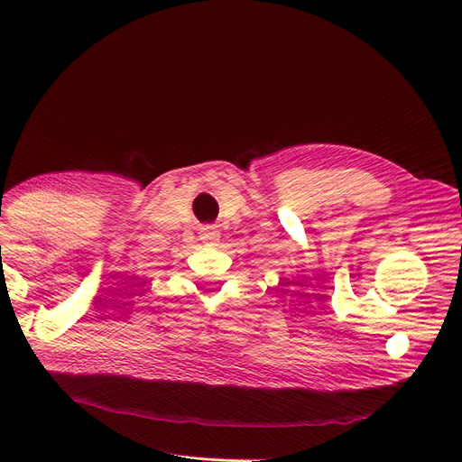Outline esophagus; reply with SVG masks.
Segmentation results:
<instances>
[{"mask_svg": "<svg viewBox=\"0 0 462 462\" xmlns=\"http://www.w3.org/2000/svg\"><path fill=\"white\" fill-rule=\"evenodd\" d=\"M202 241L204 243H208V245H214L216 241H217V236H219V233L214 229V227H204L202 229Z\"/></svg>", "mask_w": 462, "mask_h": 462, "instance_id": "obj_1", "label": "esophagus"}]
</instances>
